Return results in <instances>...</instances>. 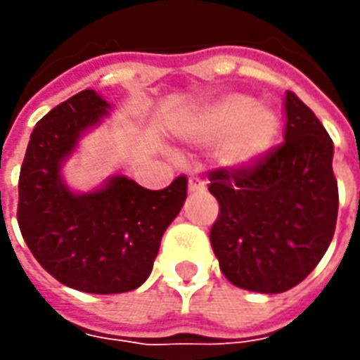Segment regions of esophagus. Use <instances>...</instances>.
I'll return each mask as SVG.
<instances>
[{
	"label": "esophagus",
	"mask_w": 360,
	"mask_h": 360,
	"mask_svg": "<svg viewBox=\"0 0 360 360\" xmlns=\"http://www.w3.org/2000/svg\"><path fill=\"white\" fill-rule=\"evenodd\" d=\"M204 188H206V185L198 177H191L188 179V193H202Z\"/></svg>",
	"instance_id": "esophagus-1"
}]
</instances>
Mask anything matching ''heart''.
Returning <instances> with one entry per match:
<instances>
[{
    "mask_svg": "<svg viewBox=\"0 0 360 360\" xmlns=\"http://www.w3.org/2000/svg\"><path fill=\"white\" fill-rule=\"evenodd\" d=\"M279 133L276 111L245 94H224L196 110L183 136L198 144H218L216 158L227 169L243 172L264 160Z\"/></svg>",
    "mask_w": 360,
    "mask_h": 360,
    "instance_id": "heart-1",
    "label": "heart"
}]
</instances>
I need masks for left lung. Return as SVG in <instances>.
<instances>
[{
  "label": "left lung",
  "mask_w": 360,
  "mask_h": 360,
  "mask_svg": "<svg viewBox=\"0 0 360 360\" xmlns=\"http://www.w3.org/2000/svg\"><path fill=\"white\" fill-rule=\"evenodd\" d=\"M285 142L255 167H219L208 191L219 204L214 255L233 285L283 293L309 276L332 243L338 219L333 142L309 105L285 92Z\"/></svg>",
  "instance_id": "obj_1"
}]
</instances>
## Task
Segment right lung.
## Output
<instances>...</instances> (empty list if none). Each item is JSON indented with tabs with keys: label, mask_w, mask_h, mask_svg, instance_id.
Listing matches in <instances>:
<instances>
[{
	"label": "right lung",
	"mask_w": 360,
	"mask_h": 360,
	"mask_svg": "<svg viewBox=\"0 0 360 360\" xmlns=\"http://www.w3.org/2000/svg\"><path fill=\"white\" fill-rule=\"evenodd\" d=\"M111 105L82 90L46 113L30 134L19 177L20 233L44 270L77 291L125 293L152 271L162 235L187 198V177L148 191L113 175L90 193H75L61 175L82 134Z\"/></svg>",
	"instance_id": "obj_1"
}]
</instances>
